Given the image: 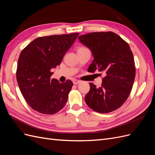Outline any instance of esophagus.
<instances>
[{
	"mask_svg": "<svg viewBox=\"0 0 155 155\" xmlns=\"http://www.w3.org/2000/svg\"><path fill=\"white\" fill-rule=\"evenodd\" d=\"M81 83V81L78 80V79H74V80H73V83L74 85H78V84H79Z\"/></svg>",
	"mask_w": 155,
	"mask_h": 155,
	"instance_id": "obj_1",
	"label": "esophagus"
}]
</instances>
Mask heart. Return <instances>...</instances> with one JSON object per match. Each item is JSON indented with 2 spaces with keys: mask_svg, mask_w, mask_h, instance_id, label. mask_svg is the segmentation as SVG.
Returning a JSON list of instances; mask_svg holds the SVG:
<instances>
[{
  "mask_svg": "<svg viewBox=\"0 0 155 155\" xmlns=\"http://www.w3.org/2000/svg\"><path fill=\"white\" fill-rule=\"evenodd\" d=\"M85 49H87V48L84 47V46H80V47H79L78 48V51H79V50H85Z\"/></svg>",
  "mask_w": 155,
  "mask_h": 155,
  "instance_id": "1",
  "label": "heart"
}]
</instances>
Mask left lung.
<instances>
[{"label":"left lung","instance_id":"left-lung-1","mask_svg":"<svg viewBox=\"0 0 155 155\" xmlns=\"http://www.w3.org/2000/svg\"><path fill=\"white\" fill-rule=\"evenodd\" d=\"M78 39L93 55L88 72L98 70L105 75L101 87L89 83L90 91L85 97L87 105L100 113L118 109L128 98L135 78L134 61L129 45L112 31L92 32Z\"/></svg>","mask_w":155,"mask_h":155}]
</instances>
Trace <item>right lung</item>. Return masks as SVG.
<instances>
[{
    "label": "right lung",
    "mask_w": 155,
    "mask_h": 155,
    "mask_svg": "<svg viewBox=\"0 0 155 155\" xmlns=\"http://www.w3.org/2000/svg\"><path fill=\"white\" fill-rule=\"evenodd\" d=\"M79 33L38 37L23 49L17 63V81L25 100L32 109L54 114L66 105L73 83H61L51 69L61 63Z\"/></svg>",
    "instance_id": "right-lung-1"
}]
</instances>
